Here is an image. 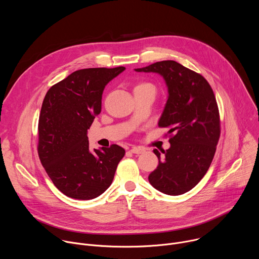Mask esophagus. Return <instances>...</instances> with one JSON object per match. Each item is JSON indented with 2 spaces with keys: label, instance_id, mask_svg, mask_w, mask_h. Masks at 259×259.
<instances>
[{
  "label": "esophagus",
  "instance_id": "esophagus-1",
  "mask_svg": "<svg viewBox=\"0 0 259 259\" xmlns=\"http://www.w3.org/2000/svg\"><path fill=\"white\" fill-rule=\"evenodd\" d=\"M130 152H131L132 154H137V155H139V154H142V153L144 152V150L141 149V147L134 146V147H132V149L130 150Z\"/></svg>",
  "mask_w": 259,
  "mask_h": 259
}]
</instances>
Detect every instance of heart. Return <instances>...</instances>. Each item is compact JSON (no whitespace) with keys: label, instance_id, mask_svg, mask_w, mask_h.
Returning a JSON list of instances; mask_svg holds the SVG:
<instances>
[{"label":"heart","instance_id":"heart-1","mask_svg":"<svg viewBox=\"0 0 259 259\" xmlns=\"http://www.w3.org/2000/svg\"><path fill=\"white\" fill-rule=\"evenodd\" d=\"M139 86H152V85H150V84H140ZM139 86H137V87H139Z\"/></svg>","mask_w":259,"mask_h":259}]
</instances>
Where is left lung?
I'll return each instance as SVG.
<instances>
[{"instance_id": "left-lung-1", "label": "left lung", "mask_w": 259, "mask_h": 259, "mask_svg": "<svg viewBox=\"0 0 259 259\" xmlns=\"http://www.w3.org/2000/svg\"><path fill=\"white\" fill-rule=\"evenodd\" d=\"M138 72H156L168 88V99L160 127L169 128L170 147L161 154L154 150L159 165L149 175L152 186L170 196L191 191L208 171L220 136L218 106L207 80L174 60H164Z\"/></svg>"}]
</instances>
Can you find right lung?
Instances as JSON below:
<instances>
[{
    "label": "right lung",
    "instance_id": "obj_1",
    "mask_svg": "<svg viewBox=\"0 0 259 259\" xmlns=\"http://www.w3.org/2000/svg\"><path fill=\"white\" fill-rule=\"evenodd\" d=\"M124 70V66L76 70L53 85L44 98L39 157L54 186L69 198L91 200L104 193L125 155L117 144L91 152L87 136L101 112L105 86Z\"/></svg>",
    "mask_w": 259,
    "mask_h": 259
}]
</instances>
